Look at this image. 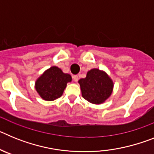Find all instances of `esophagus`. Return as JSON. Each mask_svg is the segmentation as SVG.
<instances>
[{
    "label": "esophagus",
    "instance_id": "34e87169",
    "mask_svg": "<svg viewBox=\"0 0 154 154\" xmlns=\"http://www.w3.org/2000/svg\"><path fill=\"white\" fill-rule=\"evenodd\" d=\"M73 80H74L75 82H78V80H79V76L77 75H73Z\"/></svg>",
    "mask_w": 154,
    "mask_h": 154
}]
</instances>
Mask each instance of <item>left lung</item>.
<instances>
[{
	"label": "left lung",
	"mask_w": 154,
	"mask_h": 154,
	"mask_svg": "<svg viewBox=\"0 0 154 154\" xmlns=\"http://www.w3.org/2000/svg\"><path fill=\"white\" fill-rule=\"evenodd\" d=\"M82 97L93 104L104 103L112 92L113 82L104 71L91 69L85 79L79 80Z\"/></svg>",
	"instance_id": "1"
}]
</instances>
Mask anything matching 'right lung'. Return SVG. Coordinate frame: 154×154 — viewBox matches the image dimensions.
Listing matches in <instances>:
<instances>
[{
  "instance_id": "add662e5",
  "label": "right lung",
  "mask_w": 154,
  "mask_h": 154,
  "mask_svg": "<svg viewBox=\"0 0 154 154\" xmlns=\"http://www.w3.org/2000/svg\"><path fill=\"white\" fill-rule=\"evenodd\" d=\"M72 81L69 74L52 66L47 69L35 82V89L39 96L46 101H53L61 97L68 82Z\"/></svg>"
}]
</instances>
